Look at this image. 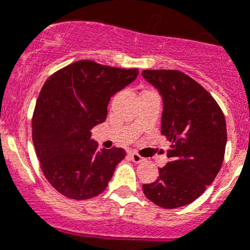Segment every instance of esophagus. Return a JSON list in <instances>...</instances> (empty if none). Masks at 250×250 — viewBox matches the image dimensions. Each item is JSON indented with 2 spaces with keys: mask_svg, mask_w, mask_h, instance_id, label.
Masks as SVG:
<instances>
[{
  "mask_svg": "<svg viewBox=\"0 0 250 250\" xmlns=\"http://www.w3.org/2000/svg\"><path fill=\"white\" fill-rule=\"evenodd\" d=\"M129 156H130V158H131V161H133V162H135V164H139V162H142V161L144 160V158L142 157L140 154L135 153V152H131Z\"/></svg>",
  "mask_w": 250,
  "mask_h": 250,
  "instance_id": "34e87169",
  "label": "esophagus"
}]
</instances>
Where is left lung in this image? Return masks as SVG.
I'll return each mask as SVG.
<instances>
[{
    "instance_id": "8db88e82",
    "label": "left lung",
    "mask_w": 250,
    "mask_h": 250,
    "mask_svg": "<svg viewBox=\"0 0 250 250\" xmlns=\"http://www.w3.org/2000/svg\"><path fill=\"white\" fill-rule=\"evenodd\" d=\"M164 101L161 133L171 142L168 162L160 176L143 184L146 197L162 208L194 202L221 168L226 148V121L217 102L199 83L179 70H143Z\"/></svg>"
}]
</instances>
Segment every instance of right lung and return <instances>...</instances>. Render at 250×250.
<instances>
[{"instance_id": "right-lung-1", "label": "right lung", "mask_w": 250, "mask_h": 250, "mask_svg": "<svg viewBox=\"0 0 250 250\" xmlns=\"http://www.w3.org/2000/svg\"><path fill=\"white\" fill-rule=\"evenodd\" d=\"M138 74L80 60L46 80L33 113V143L43 175L59 193L83 201L107 188L126 152L100 149L90 129L106 120L111 97Z\"/></svg>"}]
</instances>
